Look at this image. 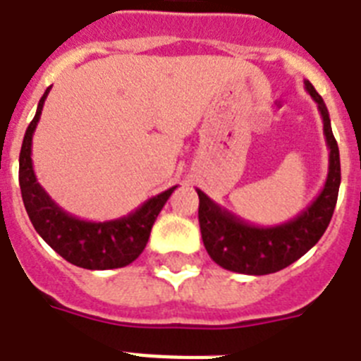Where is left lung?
Returning <instances> with one entry per match:
<instances>
[{
    "mask_svg": "<svg viewBox=\"0 0 361 361\" xmlns=\"http://www.w3.org/2000/svg\"><path fill=\"white\" fill-rule=\"evenodd\" d=\"M304 87L317 104L323 118L324 139L330 150L326 181L317 198L306 209L300 211L291 221L276 226H257L243 221L241 216L233 215L231 211L215 204L206 192L196 189L200 198L198 221L202 241L211 259L226 271L250 276H263L282 271L315 247L330 224L341 183L339 148L334 139L330 114L323 98L310 81H304Z\"/></svg>",
    "mask_w": 361,
    "mask_h": 361,
    "instance_id": "left-lung-1",
    "label": "left lung"
}]
</instances>
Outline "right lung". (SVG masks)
Instances as JSON below:
<instances>
[{"instance_id": "right-lung-1", "label": "right lung", "mask_w": 361, "mask_h": 361, "mask_svg": "<svg viewBox=\"0 0 361 361\" xmlns=\"http://www.w3.org/2000/svg\"><path fill=\"white\" fill-rule=\"evenodd\" d=\"M49 89L51 87L46 89L38 102L37 113L25 130L20 152V189L29 219L38 235L72 265L90 271H107L130 265L142 254L155 219L178 185L152 196L130 215L114 221H83L64 211L37 181L31 159L33 133Z\"/></svg>"}]
</instances>
